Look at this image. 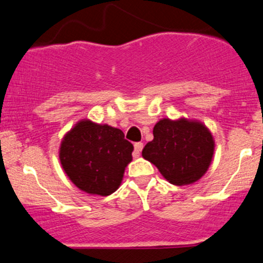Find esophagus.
Wrapping results in <instances>:
<instances>
[{
    "instance_id": "esophagus-1",
    "label": "esophagus",
    "mask_w": 263,
    "mask_h": 263,
    "mask_svg": "<svg viewBox=\"0 0 263 263\" xmlns=\"http://www.w3.org/2000/svg\"><path fill=\"white\" fill-rule=\"evenodd\" d=\"M142 148H143V143H142V142H137V143H135V151H134V158H138V157H140Z\"/></svg>"
}]
</instances>
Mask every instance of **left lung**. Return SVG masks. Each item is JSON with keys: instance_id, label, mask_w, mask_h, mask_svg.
I'll return each instance as SVG.
<instances>
[{"instance_id": "left-lung-1", "label": "left lung", "mask_w": 263, "mask_h": 263, "mask_svg": "<svg viewBox=\"0 0 263 263\" xmlns=\"http://www.w3.org/2000/svg\"><path fill=\"white\" fill-rule=\"evenodd\" d=\"M215 149L209 128L197 120L162 119L153 127V140L142 157L153 163L174 185L195 183L206 173Z\"/></svg>"}]
</instances>
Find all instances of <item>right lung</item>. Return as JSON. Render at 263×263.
<instances>
[{
    "label": "right lung",
    "mask_w": 263,
    "mask_h": 263,
    "mask_svg": "<svg viewBox=\"0 0 263 263\" xmlns=\"http://www.w3.org/2000/svg\"><path fill=\"white\" fill-rule=\"evenodd\" d=\"M132 151L134 146L120 128L84 119L63 137L59 159L80 190L106 197L121 185Z\"/></svg>",
    "instance_id": "right-lung-1"
}]
</instances>
